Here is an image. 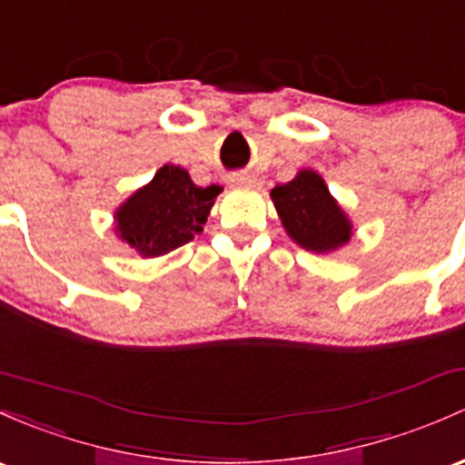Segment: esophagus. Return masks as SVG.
I'll return each instance as SVG.
<instances>
[{
  "instance_id": "1",
  "label": "esophagus",
  "mask_w": 465,
  "mask_h": 465,
  "mask_svg": "<svg viewBox=\"0 0 465 465\" xmlns=\"http://www.w3.org/2000/svg\"><path fill=\"white\" fill-rule=\"evenodd\" d=\"M229 180H232V184H252V183H256V178H253L252 173H233Z\"/></svg>"
}]
</instances>
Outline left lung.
I'll list each match as a JSON object with an SVG mask.
<instances>
[{"instance_id":"8db88e82","label":"left lung","mask_w":465,"mask_h":465,"mask_svg":"<svg viewBox=\"0 0 465 465\" xmlns=\"http://www.w3.org/2000/svg\"><path fill=\"white\" fill-rule=\"evenodd\" d=\"M272 203L287 236L314 253H331L351 238V220L314 169H301L290 183L272 189Z\"/></svg>"}]
</instances>
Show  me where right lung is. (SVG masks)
Returning <instances> with one entry per match:
<instances>
[{
  "mask_svg": "<svg viewBox=\"0 0 465 465\" xmlns=\"http://www.w3.org/2000/svg\"><path fill=\"white\" fill-rule=\"evenodd\" d=\"M223 187H198L187 169L164 164L114 213L115 236L143 258H158L187 245L203 232Z\"/></svg>",
  "mask_w": 465,
  "mask_h": 465,
  "instance_id": "1",
  "label": "right lung"
}]
</instances>
